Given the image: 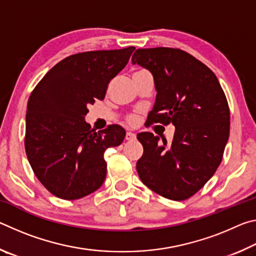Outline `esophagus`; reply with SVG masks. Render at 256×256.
<instances>
[{
  "label": "esophagus",
  "instance_id": "esophagus-1",
  "mask_svg": "<svg viewBox=\"0 0 256 256\" xmlns=\"http://www.w3.org/2000/svg\"><path fill=\"white\" fill-rule=\"evenodd\" d=\"M136 133H133V132H126V136H125V138H126V140H128V141L136 140Z\"/></svg>",
  "mask_w": 256,
  "mask_h": 256
}]
</instances>
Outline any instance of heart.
Masks as SVG:
<instances>
[{"label":"heart","mask_w":256,"mask_h":256,"mask_svg":"<svg viewBox=\"0 0 256 256\" xmlns=\"http://www.w3.org/2000/svg\"><path fill=\"white\" fill-rule=\"evenodd\" d=\"M128 122L130 124H136V114L130 115L128 118Z\"/></svg>","instance_id":"obj_1"}]
</instances>
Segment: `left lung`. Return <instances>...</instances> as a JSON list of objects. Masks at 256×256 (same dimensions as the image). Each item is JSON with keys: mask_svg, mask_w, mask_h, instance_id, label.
<instances>
[{"mask_svg": "<svg viewBox=\"0 0 256 256\" xmlns=\"http://www.w3.org/2000/svg\"><path fill=\"white\" fill-rule=\"evenodd\" d=\"M132 63L154 76L157 96L148 120L172 124V141L138 133L144 154L136 170L159 196L182 201L202 188L219 167L229 138L230 112L218 79L206 64L170 47L138 48Z\"/></svg>", "mask_w": 256, "mask_h": 256, "instance_id": "1", "label": "left lung"}]
</instances>
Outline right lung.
<instances>
[{"instance_id": "1", "label": "right lung", "mask_w": 256, "mask_h": 256, "mask_svg": "<svg viewBox=\"0 0 256 256\" xmlns=\"http://www.w3.org/2000/svg\"><path fill=\"white\" fill-rule=\"evenodd\" d=\"M136 47L84 52L53 66L30 94L24 148L34 175L55 196L76 200L102 185L104 152L125 138L120 125L96 132L84 120L88 106L105 98L108 84Z\"/></svg>"}]
</instances>
